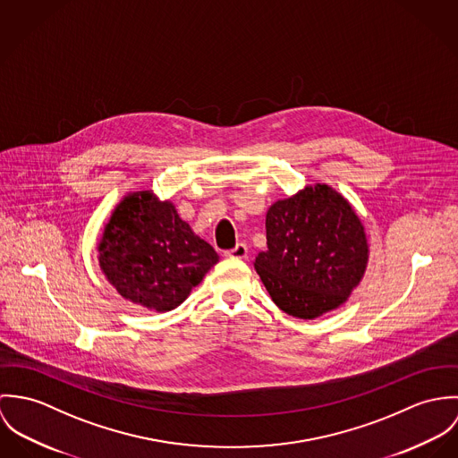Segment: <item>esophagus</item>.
Segmentation results:
<instances>
[{
	"instance_id": "34e87169",
	"label": "esophagus",
	"mask_w": 458,
	"mask_h": 458,
	"mask_svg": "<svg viewBox=\"0 0 458 458\" xmlns=\"http://www.w3.org/2000/svg\"><path fill=\"white\" fill-rule=\"evenodd\" d=\"M225 256L226 258H235V259H244V258H248V246L246 244H237L233 250L226 251Z\"/></svg>"
}]
</instances>
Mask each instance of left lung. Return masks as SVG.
<instances>
[{"instance_id": "8db88e82", "label": "left lung", "mask_w": 458, "mask_h": 458, "mask_svg": "<svg viewBox=\"0 0 458 458\" xmlns=\"http://www.w3.org/2000/svg\"><path fill=\"white\" fill-rule=\"evenodd\" d=\"M267 251L254 268L270 299L299 319L348 302L369 263L365 226L350 200L328 184H309L268 207Z\"/></svg>"}]
</instances>
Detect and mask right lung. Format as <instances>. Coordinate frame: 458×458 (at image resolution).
Listing matches in <instances>:
<instances>
[{
  "label": "right lung",
  "instance_id": "obj_1",
  "mask_svg": "<svg viewBox=\"0 0 458 458\" xmlns=\"http://www.w3.org/2000/svg\"><path fill=\"white\" fill-rule=\"evenodd\" d=\"M217 261L175 205L159 200L153 190L126 193L98 242L105 279L123 299L156 312L182 304Z\"/></svg>",
  "mask_w": 458,
  "mask_h": 458
}]
</instances>
